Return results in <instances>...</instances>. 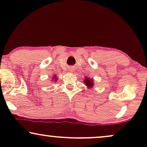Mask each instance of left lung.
Listing matches in <instances>:
<instances>
[{
	"mask_svg": "<svg viewBox=\"0 0 147 147\" xmlns=\"http://www.w3.org/2000/svg\"><path fill=\"white\" fill-rule=\"evenodd\" d=\"M84 83L85 85L87 86L88 88H92L94 86V79H92V78H90L88 76L85 77V79L84 80Z\"/></svg>",
	"mask_w": 147,
	"mask_h": 147,
	"instance_id": "obj_1",
	"label": "left lung"
}]
</instances>
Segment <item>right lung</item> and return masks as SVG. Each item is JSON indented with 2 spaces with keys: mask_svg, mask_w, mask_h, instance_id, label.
<instances>
[{
  "mask_svg": "<svg viewBox=\"0 0 147 147\" xmlns=\"http://www.w3.org/2000/svg\"><path fill=\"white\" fill-rule=\"evenodd\" d=\"M58 79L57 76L56 75H53V77H52V82H57V80Z\"/></svg>",
  "mask_w": 147,
  "mask_h": 147,
  "instance_id": "add662e5",
  "label": "right lung"
}]
</instances>
